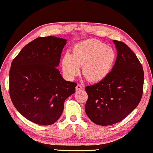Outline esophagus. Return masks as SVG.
Wrapping results in <instances>:
<instances>
[{"instance_id":"34e87169","label":"esophagus","mask_w":153,"mask_h":153,"mask_svg":"<svg viewBox=\"0 0 153 153\" xmlns=\"http://www.w3.org/2000/svg\"><path fill=\"white\" fill-rule=\"evenodd\" d=\"M83 89V87L82 86H81L80 84H77L76 86V91H81V90Z\"/></svg>"}]
</instances>
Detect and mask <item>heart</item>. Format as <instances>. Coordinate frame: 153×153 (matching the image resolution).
I'll list each match as a JSON object with an SVG mask.
<instances>
[{
    "mask_svg": "<svg viewBox=\"0 0 153 153\" xmlns=\"http://www.w3.org/2000/svg\"><path fill=\"white\" fill-rule=\"evenodd\" d=\"M114 49L97 39H86L75 45L72 54L66 52L62 59L64 75L73 80L80 71L90 82H99L110 74L116 62Z\"/></svg>",
    "mask_w": 153,
    "mask_h": 153,
    "instance_id": "1",
    "label": "heart"
}]
</instances>
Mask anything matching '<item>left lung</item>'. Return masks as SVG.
Masks as SVG:
<instances>
[{"label":"left lung","mask_w":153,"mask_h":153,"mask_svg":"<svg viewBox=\"0 0 153 153\" xmlns=\"http://www.w3.org/2000/svg\"><path fill=\"white\" fill-rule=\"evenodd\" d=\"M113 42L117 57L112 70L101 82L85 88L86 114L99 126L123 120L139 104L143 92L144 72L140 61L125 43Z\"/></svg>","instance_id":"1"}]
</instances>
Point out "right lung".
Here are the masks:
<instances>
[{"label":"right lung","mask_w":153,"mask_h":153,"mask_svg":"<svg viewBox=\"0 0 153 153\" xmlns=\"http://www.w3.org/2000/svg\"><path fill=\"white\" fill-rule=\"evenodd\" d=\"M67 39L37 37L26 45L11 63L9 92L19 113L31 122L52 125L77 84L65 81L57 67Z\"/></svg>","instance_id":"add662e5"}]
</instances>
